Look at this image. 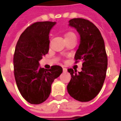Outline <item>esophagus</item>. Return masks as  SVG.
<instances>
[{
	"label": "esophagus",
	"mask_w": 121,
	"mask_h": 121,
	"mask_svg": "<svg viewBox=\"0 0 121 121\" xmlns=\"http://www.w3.org/2000/svg\"><path fill=\"white\" fill-rule=\"evenodd\" d=\"M63 71L65 73V72H67V69L66 68H63Z\"/></svg>",
	"instance_id": "esophagus-1"
}]
</instances>
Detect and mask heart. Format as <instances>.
<instances>
[{"label": "heart", "mask_w": 121, "mask_h": 121, "mask_svg": "<svg viewBox=\"0 0 121 121\" xmlns=\"http://www.w3.org/2000/svg\"><path fill=\"white\" fill-rule=\"evenodd\" d=\"M65 39H69L71 37H76V36H75V34L73 32H67L65 35Z\"/></svg>", "instance_id": "b5f03b06"}]
</instances>
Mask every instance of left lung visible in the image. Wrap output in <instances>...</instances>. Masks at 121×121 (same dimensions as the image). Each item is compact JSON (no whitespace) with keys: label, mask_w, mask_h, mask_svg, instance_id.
Instances as JSON below:
<instances>
[{"label":"left lung","mask_w":121,"mask_h":121,"mask_svg":"<svg viewBox=\"0 0 121 121\" xmlns=\"http://www.w3.org/2000/svg\"><path fill=\"white\" fill-rule=\"evenodd\" d=\"M69 22L80 36L74 59L76 63L82 60L83 63L81 72L68 69L71 79L67 91L76 100L90 101L99 94L106 78L108 58L104 39L97 27L88 20L75 18Z\"/></svg>","instance_id":"left-lung-1"}]
</instances>
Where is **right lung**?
Wrapping results in <instances>:
<instances>
[{"mask_svg": "<svg viewBox=\"0 0 121 121\" xmlns=\"http://www.w3.org/2000/svg\"><path fill=\"white\" fill-rule=\"evenodd\" d=\"M56 22L32 24L22 32L13 56L14 76L22 97L32 104L45 102L51 92V85L63 72L61 67L50 69L39 67V61L49 50V33Z\"/></svg>", "mask_w": 121, "mask_h": 121, "instance_id": "1", "label": "right lung"}]
</instances>
